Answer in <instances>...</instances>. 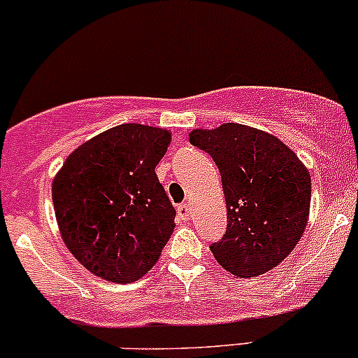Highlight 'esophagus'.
Returning a JSON list of instances; mask_svg holds the SVG:
<instances>
[{
	"mask_svg": "<svg viewBox=\"0 0 358 358\" xmlns=\"http://www.w3.org/2000/svg\"><path fill=\"white\" fill-rule=\"evenodd\" d=\"M176 211H178V216L182 220H189L190 218V213H192V209H190V204H187V202H183V204H180L178 208H176Z\"/></svg>",
	"mask_w": 358,
	"mask_h": 358,
	"instance_id": "34e87169",
	"label": "esophagus"
}]
</instances>
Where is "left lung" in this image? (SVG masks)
I'll use <instances>...</instances> for the list:
<instances>
[{
	"label": "left lung",
	"mask_w": 358,
	"mask_h": 358,
	"mask_svg": "<svg viewBox=\"0 0 358 358\" xmlns=\"http://www.w3.org/2000/svg\"><path fill=\"white\" fill-rule=\"evenodd\" d=\"M189 138L222 175L227 232L211 246L216 262L241 279L275 268L308 223L312 180L306 166L282 140L246 124L192 129Z\"/></svg>",
	"instance_id": "8db88e82"
}]
</instances>
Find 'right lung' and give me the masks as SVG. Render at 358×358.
Returning a JSON list of instances; mask_svg holds the SVG:
<instances>
[{
	"label": "right lung",
	"instance_id": "add662e5",
	"mask_svg": "<svg viewBox=\"0 0 358 358\" xmlns=\"http://www.w3.org/2000/svg\"><path fill=\"white\" fill-rule=\"evenodd\" d=\"M169 143L164 128L114 126L72 150L53 178L60 236L93 275L128 284L157 263L176 215L156 175Z\"/></svg>",
	"mask_w": 358,
	"mask_h": 358
}]
</instances>
